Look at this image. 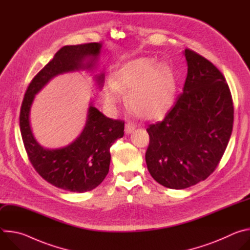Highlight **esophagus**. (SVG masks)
Returning <instances> with one entry per match:
<instances>
[{
    "label": "esophagus",
    "instance_id": "obj_1",
    "mask_svg": "<svg viewBox=\"0 0 250 250\" xmlns=\"http://www.w3.org/2000/svg\"><path fill=\"white\" fill-rule=\"evenodd\" d=\"M135 127H136V124H134L132 122H127L125 124V130L126 133H130L135 129Z\"/></svg>",
    "mask_w": 250,
    "mask_h": 250
}]
</instances>
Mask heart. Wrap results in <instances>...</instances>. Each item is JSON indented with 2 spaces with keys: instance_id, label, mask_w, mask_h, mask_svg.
Returning <instances> with one entry per match:
<instances>
[{
  "instance_id": "b5f03b06",
  "label": "heart",
  "mask_w": 250,
  "mask_h": 250,
  "mask_svg": "<svg viewBox=\"0 0 250 250\" xmlns=\"http://www.w3.org/2000/svg\"><path fill=\"white\" fill-rule=\"evenodd\" d=\"M175 84L170 71L157 66L154 60L140 58L127 64L109 82L104 91L105 102L115 104L121 100V91L128 93L129 108L137 116L156 119L171 106Z\"/></svg>"
}]
</instances>
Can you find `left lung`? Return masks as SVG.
Listing matches in <instances>:
<instances>
[{
    "mask_svg": "<svg viewBox=\"0 0 250 250\" xmlns=\"http://www.w3.org/2000/svg\"><path fill=\"white\" fill-rule=\"evenodd\" d=\"M183 93L161 122L148 125L146 153L153 179L170 189H186L216 170L233 126V102L221 71L186 48Z\"/></svg>",
    "mask_w": 250,
    "mask_h": 250,
    "instance_id": "1",
    "label": "left lung"
}]
</instances>
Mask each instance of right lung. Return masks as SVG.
I'll return each mask as SVG.
<instances>
[{
	"label": "right lung",
	"mask_w": 250,
	"mask_h": 250,
	"mask_svg": "<svg viewBox=\"0 0 250 250\" xmlns=\"http://www.w3.org/2000/svg\"><path fill=\"white\" fill-rule=\"evenodd\" d=\"M101 46L98 42H91L60 48L53 59L33 77L21 106L20 127L28 160L45 181L65 191L84 193L103 182L109 173L110 148L118 138L124 136L125 122L106 118L90 105L85 128L73 144L60 149H47L38 144L31 132L30 105L34 95L52 77L68 71L91 70ZM96 78L98 84L102 85L104 74Z\"/></svg>",
	"instance_id": "1"
}]
</instances>
